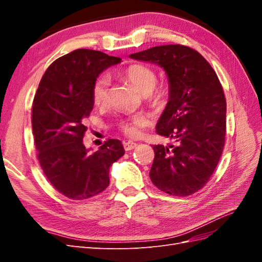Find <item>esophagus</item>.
Masks as SVG:
<instances>
[{"mask_svg": "<svg viewBox=\"0 0 262 262\" xmlns=\"http://www.w3.org/2000/svg\"><path fill=\"white\" fill-rule=\"evenodd\" d=\"M137 143H134V142H132V141H128V142H124L123 143V147H124V149L125 150H131V149H133L134 147H137Z\"/></svg>", "mask_w": 262, "mask_h": 262, "instance_id": "esophagus-1", "label": "esophagus"}]
</instances>
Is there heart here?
<instances>
[{
  "label": "heart",
  "mask_w": 262,
  "mask_h": 262,
  "mask_svg": "<svg viewBox=\"0 0 262 262\" xmlns=\"http://www.w3.org/2000/svg\"><path fill=\"white\" fill-rule=\"evenodd\" d=\"M123 75L141 94L147 95L153 98L161 97L162 92L155 91L154 89L157 82V75L152 68L141 64L131 66L124 71ZM108 87L109 78L107 76H101L95 82L93 87V99L95 105L101 107L107 104ZM146 124L147 120L145 117L136 116L129 120L123 121L121 123V130L130 138H138L141 136L142 129Z\"/></svg>",
  "instance_id": "obj_1"
}]
</instances>
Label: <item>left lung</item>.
Segmentation results:
<instances>
[{
	"instance_id": "8db88e82",
	"label": "left lung",
	"mask_w": 262,
	"mask_h": 262,
	"mask_svg": "<svg viewBox=\"0 0 262 262\" xmlns=\"http://www.w3.org/2000/svg\"><path fill=\"white\" fill-rule=\"evenodd\" d=\"M129 58L161 67L168 80L156 132L177 144L153 146L149 178L166 193L192 194L207 184L224 147L226 101L217 75L199 52L181 45L153 47Z\"/></svg>"
}]
</instances>
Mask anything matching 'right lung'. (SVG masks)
Returning a JSON list of instances; mask_svg holds the SVG:
<instances>
[{
  "instance_id": "add662e5",
  "label": "right lung",
  "mask_w": 262,
  "mask_h": 262,
  "mask_svg": "<svg viewBox=\"0 0 262 262\" xmlns=\"http://www.w3.org/2000/svg\"><path fill=\"white\" fill-rule=\"evenodd\" d=\"M121 59L77 49L47 69L33 104V133L38 160L51 185L69 199L82 200L109 185V167L123 154L119 140L93 152L83 143L85 118L94 108L93 87L100 73Z\"/></svg>"
}]
</instances>
